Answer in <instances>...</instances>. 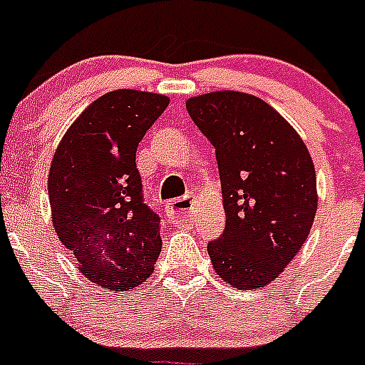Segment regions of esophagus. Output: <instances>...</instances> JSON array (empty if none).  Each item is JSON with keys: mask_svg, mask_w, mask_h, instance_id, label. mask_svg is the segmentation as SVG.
Wrapping results in <instances>:
<instances>
[{"mask_svg": "<svg viewBox=\"0 0 365 365\" xmlns=\"http://www.w3.org/2000/svg\"><path fill=\"white\" fill-rule=\"evenodd\" d=\"M193 208V199L190 195H185V197L173 199V201L168 202V214L170 217L175 219L177 222H186L190 219V214H192Z\"/></svg>", "mask_w": 365, "mask_h": 365, "instance_id": "esophagus-1", "label": "esophagus"}]
</instances>
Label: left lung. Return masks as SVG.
I'll use <instances>...</instances> for the list:
<instances>
[{"label":"left lung","mask_w":365,"mask_h":365,"mask_svg":"<svg viewBox=\"0 0 365 365\" xmlns=\"http://www.w3.org/2000/svg\"><path fill=\"white\" fill-rule=\"evenodd\" d=\"M192 120L215 148L225 230L208 243L215 272L240 291L283 272L307 241L318 193L307 146L267 102L215 91L186 102Z\"/></svg>","instance_id":"1"}]
</instances>
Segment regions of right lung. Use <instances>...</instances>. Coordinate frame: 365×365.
<instances>
[{
	"label": "right lung",
	"mask_w": 365,
	"mask_h": 365,
	"mask_svg": "<svg viewBox=\"0 0 365 365\" xmlns=\"http://www.w3.org/2000/svg\"><path fill=\"white\" fill-rule=\"evenodd\" d=\"M170 98L117 89L83 109L54 151L49 202L58 240L89 282L128 291L153 272L160 217L144 202L135 153Z\"/></svg>",
	"instance_id": "right-lung-1"
}]
</instances>
